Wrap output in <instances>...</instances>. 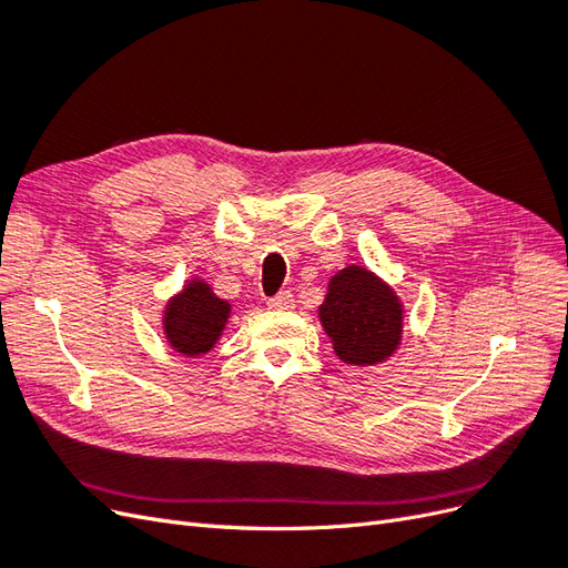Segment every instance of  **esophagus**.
Wrapping results in <instances>:
<instances>
[{"label":"esophagus","instance_id":"1","mask_svg":"<svg viewBox=\"0 0 568 568\" xmlns=\"http://www.w3.org/2000/svg\"><path fill=\"white\" fill-rule=\"evenodd\" d=\"M294 305H296V301H294V296L288 294V291H282V294H277V296L267 301L270 311H280V313L282 311H291V307H294Z\"/></svg>","mask_w":568,"mask_h":568}]
</instances>
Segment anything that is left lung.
I'll return each instance as SVG.
<instances>
[{"label": "left lung", "mask_w": 568, "mask_h": 568, "mask_svg": "<svg viewBox=\"0 0 568 568\" xmlns=\"http://www.w3.org/2000/svg\"><path fill=\"white\" fill-rule=\"evenodd\" d=\"M317 313L336 357L353 367L386 363L403 341L405 307L398 294L363 265L334 274Z\"/></svg>", "instance_id": "8db88e82"}]
</instances>
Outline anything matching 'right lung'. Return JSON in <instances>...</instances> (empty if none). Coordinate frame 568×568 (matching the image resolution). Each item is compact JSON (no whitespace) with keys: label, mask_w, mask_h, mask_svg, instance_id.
I'll list each match as a JSON object with an SVG mask.
<instances>
[{"label":"right lung","mask_w":568,"mask_h":568,"mask_svg":"<svg viewBox=\"0 0 568 568\" xmlns=\"http://www.w3.org/2000/svg\"><path fill=\"white\" fill-rule=\"evenodd\" d=\"M232 305L213 294L201 277L186 280L180 294L165 303L163 334L168 346L184 357L211 353L225 332Z\"/></svg>","instance_id":"obj_1"}]
</instances>
